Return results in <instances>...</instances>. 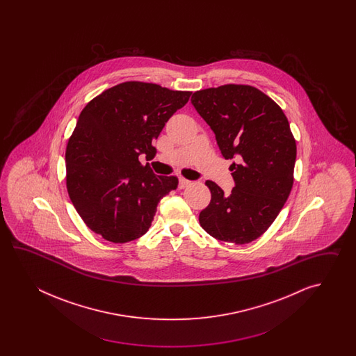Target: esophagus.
Wrapping results in <instances>:
<instances>
[{
    "label": "esophagus",
    "instance_id": "1",
    "mask_svg": "<svg viewBox=\"0 0 356 356\" xmlns=\"http://www.w3.org/2000/svg\"><path fill=\"white\" fill-rule=\"evenodd\" d=\"M189 184H191V181L188 179H186V178L179 179V188L184 189L186 187H188Z\"/></svg>",
    "mask_w": 356,
    "mask_h": 356
}]
</instances>
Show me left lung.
I'll return each instance as SVG.
<instances>
[{"label": "left lung", "mask_w": 356, "mask_h": 356, "mask_svg": "<svg viewBox=\"0 0 356 356\" xmlns=\"http://www.w3.org/2000/svg\"><path fill=\"white\" fill-rule=\"evenodd\" d=\"M192 104L211 127L230 165L229 196L207 181L210 204L200 213L204 232L222 242L247 244L271 227L294 183L296 138L273 99L250 85L227 83L193 92Z\"/></svg>", "instance_id": "left-lung-1"}]
</instances>
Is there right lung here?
<instances>
[{"label": "right lung", "mask_w": 356, "mask_h": 356, "mask_svg": "<svg viewBox=\"0 0 356 356\" xmlns=\"http://www.w3.org/2000/svg\"><path fill=\"white\" fill-rule=\"evenodd\" d=\"M192 91L126 81L81 111L66 147L68 196L86 227L112 243L135 241L152 227L160 200L178 187L175 175H155L147 160L168 120Z\"/></svg>", "instance_id": "right-lung-1"}]
</instances>
